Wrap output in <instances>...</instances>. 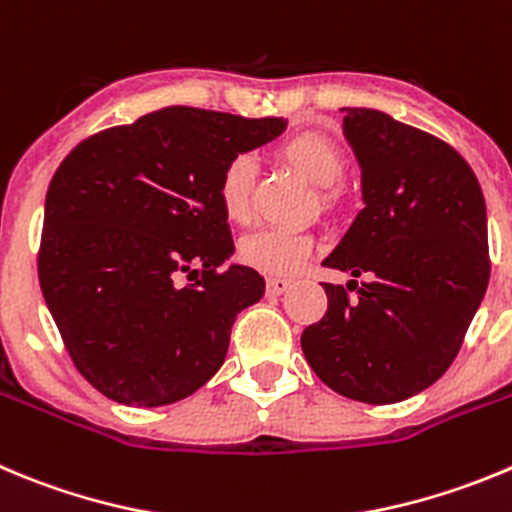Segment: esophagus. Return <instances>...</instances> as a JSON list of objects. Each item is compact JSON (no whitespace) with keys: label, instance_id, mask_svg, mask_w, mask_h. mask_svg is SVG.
Here are the masks:
<instances>
[{"label":"esophagus","instance_id":"obj_1","mask_svg":"<svg viewBox=\"0 0 512 512\" xmlns=\"http://www.w3.org/2000/svg\"><path fill=\"white\" fill-rule=\"evenodd\" d=\"M289 287H292V281L284 279V276H269V279H266V294H269V297H279V294L287 292Z\"/></svg>","mask_w":512,"mask_h":512}]
</instances>
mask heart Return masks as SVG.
Instances as JSON below:
<instances>
[{
  "mask_svg": "<svg viewBox=\"0 0 512 512\" xmlns=\"http://www.w3.org/2000/svg\"><path fill=\"white\" fill-rule=\"evenodd\" d=\"M281 157L302 172L317 187H332L345 175V154L332 139L317 131H302L281 144ZM220 210L233 223H246L253 210V162L246 154H236L220 167L218 185ZM330 198V190H325ZM320 251L317 238L289 228H261L246 236L238 246V259L261 274H297L314 253Z\"/></svg>",
  "mask_w": 512,
  "mask_h": 512,
  "instance_id": "b5f03b06",
  "label": "heart"
}]
</instances>
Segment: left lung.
I'll list each match as a JSON object with an SVG mask.
<instances>
[{
	"label": "left lung",
	"instance_id": "1",
	"mask_svg": "<svg viewBox=\"0 0 512 512\" xmlns=\"http://www.w3.org/2000/svg\"><path fill=\"white\" fill-rule=\"evenodd\" d=\"M342 111L365 208L322 264L355 279L322 284L327 312L302 332V350L340 396L396 403L442 378L485 297V198L434 134L383 111Z\"/></svg>",
	"mask_w": 512,
	"mask_h": 512
}]
</instances>
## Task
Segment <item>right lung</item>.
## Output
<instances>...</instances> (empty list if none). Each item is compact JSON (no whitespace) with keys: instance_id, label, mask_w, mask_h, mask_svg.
<instances>
[{"instance_id":"1","label":"right lung","mask_w":512,"mask_h":512,"mask_svg":"<svg viewBox=\"0 0 512 512\" xmlns=\"http://www.w3.org/2000/svg\"><path fill=\"white\" fill-rule=\"evenodd\" d=\"M287 121L170 106L83 139L45 198L37 276L78 373L126 406H167L223 365L264 279L228 266L220 167ZM192 280L182 285L181 279Z\"/></svg>"}]
</instances>
